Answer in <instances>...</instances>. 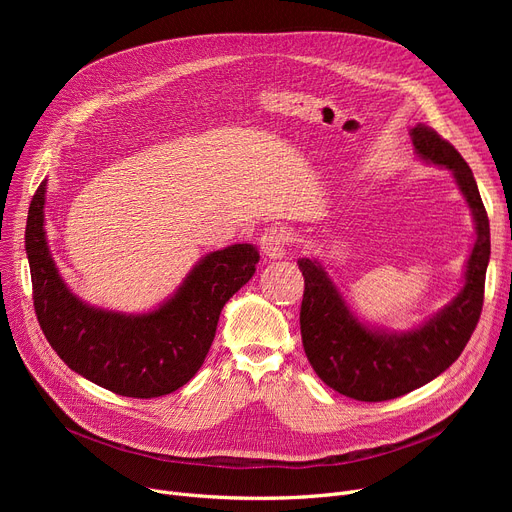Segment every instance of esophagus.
Here are the masks:
<instances>
[{"label":"esophagus","mask_w":512,"mask_h":512,"mask_svg":"<svg viewBox=\"0 0 512 512\" xmlns=\"http://www.w3.org/2000/svg\"><path fill=\"white\" fill-rule=\"evenodd\" d=\"M290 240V232L284 226H270L261 234V251L270 259H282L286 255V247Z\"/></svg>","instance_id":"34e87169"}]
</instances>
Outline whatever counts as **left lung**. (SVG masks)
<instances>
[{
	"label": "left lung",
	"instance_id": "left-lung-1",
	"mask_svg": "<svg viewBox=\"0 0 512 512\" xmlns=\"http://www.w3.org/2000/svg\"><path fill=\"white\" fill-rule=\"evenodd\" d=\"M415 153L427 164L452 172L475 220V242L461 292L436 315L409 332L365 326L348 309L336 284L317 259H299L305 276L301 336L305 355L324 384L336 392L382 402L432 382L461 357L483 307L490 261V222L467 161L440 134L423 124L411 130Z\"/></svg>",
	"mask_w": 512,
	"mask_h": 512
}]
</instances>
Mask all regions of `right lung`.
<instances>
[{"mask_svg": "<svg viewBox=\"0 0 512 512\" xmlns=\"http://www.w3.org/2000/svg\"><path fill=\"white\" fill-rule=\"evenodd\" d=\"M43 180L31 201L24 247L39 326L58 357L89 382L130 398H157L184 386L203 365L220 313L259 261L253 245L205 255L164 305L126 315L80 301L64 284L43 230Z\"/></svg>", "mask_w": 512, "mask_h": 512, "instance_id": "1", "label": "right lung"}]
</instances>
